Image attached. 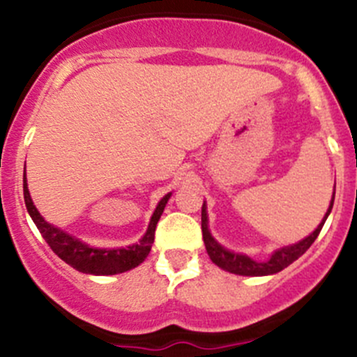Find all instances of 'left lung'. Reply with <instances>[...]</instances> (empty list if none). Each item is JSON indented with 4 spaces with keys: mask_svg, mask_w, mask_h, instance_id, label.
<instances>
[{
    "mask_svg": "<svg viewBox=\"0 0 357 357\" xmlns=\"http://www.w3.org/2000/svg\"><path fill=\"white\" fill-rule=\"evenodd\" d=\"M333 199H335V192H333ZM333 199H332V204H330L328 212H326V215L323 218L321 225H319L318 228L307 236V238L295 243V245L280 248V250H276L275 254L271 255V259L266 262H255L252 261L250 257H247V255L235 254V252H229L219 245V243L212 238L211 233H208L207 212H205V204H204L202 205V235H204V243H205V248H207L208 257H211V261L214 262V264H218L219 268L226 269V271L229 273H235V275H243V276L275 275V273L282 271V269H285L287 266H290L294 261H297V259L301 257V255L304 254L312 243H314V240L318 238L319 231H321L323 225H325L326 218H328V214L332 212Z\"/></svg>",
    "mask_w": 357,
    "mask_h": 357,
    "instance_id": "1",
    "label": "left lung"
}]
</instances>
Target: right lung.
Returning a JSON list of instances; mask_svg holds the SVG:
<instances>
[{"label":"right lung","instance_id":"1","mask_svg":"<svg viewBox=\"0 0 357 357\" xmlns=\"http://www.w3.org/2000/svg\"><path fill=\"white\" fill-rule=\"evenodd\" d=\"M171 193L164 197L158 202L155 212H153L152 219H150L149 229H146L145 236L139 240L138 243L126 248H93L86 243L79 242L74 236L67 235L62 229L55 228L50 222H46L41 218V214L38 212V208L32 204L31 195H29L27 183H25V174H24V200L25 207H27L29 214H31L32 221L38 226L39 233L43 235V238L46 240L52 250L59 255L62 261H66L67 264H70L72 268L77 269L81 273H88V275H117V273L129 271V269L136 268V266L142 264L146 259V255L150 254V248H152L153 238H155V228L157 222L160 219L162 212H164L165 204H167Z\"/></svg>","mask_w":357,"mask_h":357}]
</instances>
